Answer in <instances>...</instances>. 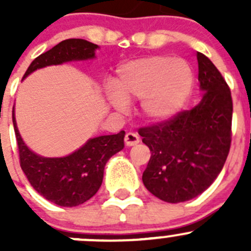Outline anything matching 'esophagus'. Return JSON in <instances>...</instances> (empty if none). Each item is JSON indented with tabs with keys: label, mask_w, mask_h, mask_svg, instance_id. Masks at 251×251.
<instances>
[{
	"label": "esophagus",
	"mask_w": 251,
	"mask_h": 251,
	"mask_svg": "<svg viewBox=\"0 0 251 251\" xmlns=\"http://www.w3.org/2000/svg\"><path fill=\"white\" fill-rule=\"evenodd\" d=\"M140 142V137H138L137 133L135 132H127L125 136V143L126 146L131 147V146H136V144Z\"/></svg>",
	"instance_id": "1"
}]
</instances>
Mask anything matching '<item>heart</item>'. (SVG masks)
<instances>
[{"label":"heart","mask_w":251,"mask_h":251,"mask_svg":"<svg viewBox=\"0 0 251 251\" xmlns=\"http://www.w3.org/2000/svg\"><path fill=\"white\" fill-rule=\"evenodd\" d=\"M194 85L192 68L182 59L151 55L120 65L108 90L114 108L126 109V102L142 100L141 109L151 121H165L183 109Z\"/></svg>","instance_id":"b5f03b06"}]
</instances>
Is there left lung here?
<instances>
[{
    "instance_id": "obj_1",
    "label": "left lung",
    "mask_w": 251,
    "mask_h": 251,
    "mask_svg": "<svg viewBox=\"0 0 251 251\" xmlns=\"http://www.w3.org/2000/svg\"><path fill=\"white\" fill-rule=\"evenodd\" d=\"M201 100L191 110L138 130L151 155L143 183L168 203L191 201L221 173L232 141L231 90L203 53H197Z\"/></svg>"
}]
</instances>
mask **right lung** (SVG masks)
I'll return each instance as SVG.
<instances>
[{"label": "right lung", "instance_id": "1", "mask_svg": "<svg viewBox=\"0 0 251 251\" xmlns=\"http://www.w3.org/2000/svg\"><path fill=\"white\" fill-rule=\"evenodd\" d=\"M97 48V45L82 39L64 40L35 58L25 72L24 77L48 65L92 59ZM12 118L20 168L37 193L59 206H77L92 198L102 184L107 161L124 148L125 131H120L116 135L91 138L70 155L44 158L30 151L23 142L17 127L14 108Z\"/></svg>", "mask_w": 251, "mask_h": 251}]
</instances>
